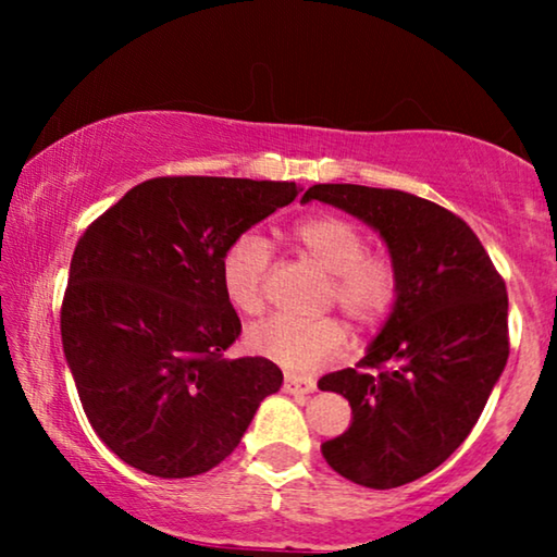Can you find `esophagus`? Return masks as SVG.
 I'll list each match as a JSON object with an SVG mask.
<instances>
[{
	"label": "esophagus",
	"instance_id": "1",
	"mask_svg": "<svg viewBox=\"0 0 557 557\" xmlns=\"http://www.w3.org/2000/svg\"><path fill=\"white\" fill-rule=\"evenodd\" d=\"M314 391H317L314 380H301L296 375H286V380H284V393H288V395H309Z\"/></svg>",
	"mask_w": 557,
	"mask_h": 557
}]
</instances>
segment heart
<instances>
[{"mask_svg": "<svg viewBox=\"0 0 557 557\" xmlns=\"http://www.w3.org/2000/svg\"><path fill=\"white\" fill-rule=\"evenodd\" d=\"M301 253L330 273V301L357 326H375L398 299V265L387 253H368L360 227L339 215H311L294 225ZM271 246L263 235L240 233L220 258V284L227 301L243 314H258L265 304ZM248 347L292 372H311L342 352L347 330L339 319L271 317L246 334Z\"/></svg>", "mask_w": 557, "mask_h": 557, "instance_id": "heart-1", "label": "heart"}]
</instances>
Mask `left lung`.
Here are the masks:
<instances>
[{
  "label": "left lung",
  "mask_w": 557,
  "mask_h": 557,
  "mask_svg": "<svg viewBox=\"0 0 557 557\" xmlns=\"http://www.w3.org/2000/svg\"><path fill=\"white\" fill-rule=\"evenodd\" d=\"M309 200L368 223L398 265V299L360 370L319 380L352 408L349 429L322 444L326 463L355 484L393 490L441 467L482 416L509 357L505 281L474 231L423 197L314 185Z\"/></svg>",
  "instance_id": "1"
}]
</instances>
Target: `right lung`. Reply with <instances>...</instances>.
Listing matches in <instances>:
<instances>
[{"instance_id":"obj_1","label":"right lung","mask_w":557,"mask_h":557,"mask_svg":"<svg viewBox=\"0 0 557 557\" xmlns=\"http://www.w3.org/2000/svg\"><path fill=\"white\" fill-rule=\"evenodd\" d=\"M294 182L157 177L81 235L60 334L98 438L144 474L218 467L284 375L227 357L240 319L220 284L227 243L294 202Z\"/></svg>"}]
</instances>
